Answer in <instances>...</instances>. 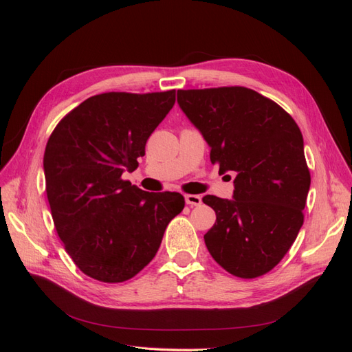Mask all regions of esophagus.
I'll return each instance as SVG.
<instances>
[{"mask_svg":"<svg viewBox=\"0 0 352 352\" xmlns=\"http://www.w3.org/2000/svg\"><path fill=\"white\" fill-rule=\"evenodd\" d=\"M185 201H186V204H189L190 207H195V206L201 204V197L188 194V195H185Z\"/></svg>","mask_w":352,"mask_h":352,"instance_id":"1","label":"esophagus"}]
</instances>
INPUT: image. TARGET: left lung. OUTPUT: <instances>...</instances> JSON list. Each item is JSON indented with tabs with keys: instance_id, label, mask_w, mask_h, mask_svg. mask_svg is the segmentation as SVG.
<instances>
[{
	"instance_id": "8db88e82",
	"label": "left lung",
	"mask_w": 352,
	"mask_h": 352,
	"mask_svg": "<svg viewBox=\"0 0 352 352\" xmlns=\"http://www.w3.org/2000/svg\"><path fill=\"white\" fill-rule=\"evenodd\" d=\"M177 102L219 173H236L233 199L202 198L216 211L204 235L208 252L238 278L269 273L304 223L311 177L300 127L280 105L243 87L179 89Z\"/></svg>"
}]
</instances>
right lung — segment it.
Returning a JSON list of instances; mask_svg holds the SVG:
<instances>
[{"instance_id":"add662e5","label":"right lung","mask_w":352,"mask_h":352,"mask_svg":"<svg viewBox=\"0 0 352 352\" xmlns=\"http://www.w3.org/2000/svg\"><path fill=\"white\" fill-rule=\"evenodd\" d=\"M176 101V91L105 92L85 100L52 131L44 154L47 197L67 254L92 279H132L185 207L177 192H146L122 179Z\"/></svg>"}]
</instances>
